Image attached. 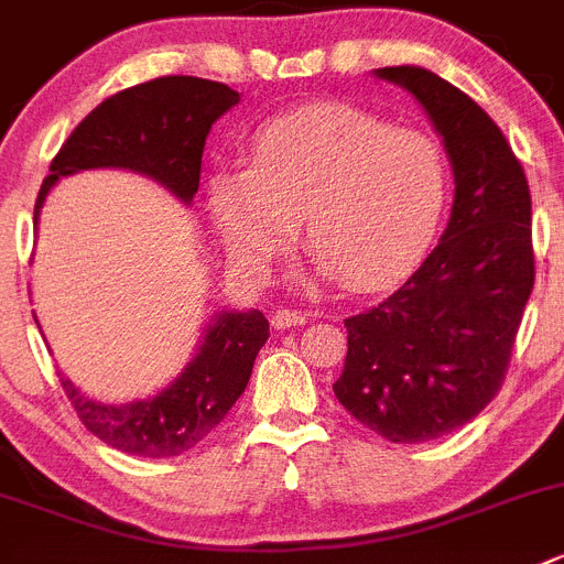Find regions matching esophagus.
Returning a JSON list of instances; mask_svg holds the SVG:
<instances>
[{
	"label": "esophagus",
	"instance_id": "34e87169",
	"mask_svg": "<svg viewBox=\"0 0 564 564\" xmlns=\"http://www.w3.org/2000/svg\"><path fill=\"white\" fill-rule=\"evenodd\" d=\"M307 324V315L302 313V310H276V313H271V326L273 329H291V326H304Z\"/></svg>",
	"mask_w": 564,
	"mask_h": 564
}]
</instances>
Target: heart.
Wrapping results in <instances>:
<instances>
[{"label": "heart", "mask_w": 564, "mask_h": 564, "mask_svg": "<svg viewBox=\"0 0 564 564\" xmlns=\"http://www.w3.org/2000/svg\"><path fill=\"white\" fill-rule=\"evenodd\" d=\"M216 227L243 271L265 273L307 246L348 291H379L412 271L448 205V163L426 132L351 105H315L254 132L246 169L207 182Z\"/></svg>", "instance_id": "obj_1"}]
</instances>
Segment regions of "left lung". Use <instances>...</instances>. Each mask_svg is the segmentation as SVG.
I'll use <instances>...</instances> for the list:
<instances>
[{"mask_svg": "<svg viewBox=\"0 0 564 564\" xmlns=\"http://www.w3.org/2000/svg\"><path fill=\"white\" fill-rule=\"evenodd\" d=\"M377 74L429 112L457 193L417 271L346 318V366L332 390L390 443H423L474 421L501 390L534 288L532 193L503 132L468 94L417 66Z\"/></svg>", "mask_w": 564, "mask_h": 564, "instance_id": "8db88e82", "label": "left lung"}]
</instances>
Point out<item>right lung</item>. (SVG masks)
<instances>
[{
  "instance_id": "add662e5",
  "label": "right lung",
  "mask_w": 564,
  "mask_h": 564,
  "mask_svg": "<svg viewBox=\"0 0 564 564\" xmlns=\"http://www.w3.org/2000/svg\"><path fill=\"white\" fill-rule=\"evenodd\" d=\"M238 101V90L202 77H158L112 94L74 127L52 160L37 193L35 224L50 187L85 169L138 171L191 202L198 191L207 132ZM268 335L260 310L221 313L180 379L149 401L107 406L85 399L68 379L61 377V384L83 426L101 443L135 457H176L198 446L227 417L249 384Z\"/></svg>"
}]
</instances>
